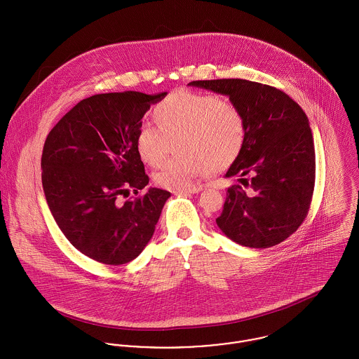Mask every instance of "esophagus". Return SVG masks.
<instances>
[{
	"instance_id": "1",
	"label": "esophagus",
	"mask_w": 359,
	"mask_h": 359,
	"mask_svg": "<svg viewBox=\"0 0 359 359\" xmlns=\"http://www.w3.org/2000/svg\"><path fill=\"white\" fill-rule=\"evenodd\" d=\"M202 191V187L201 186H196V187H190V189H184V190H177V191H173L175 194H196Z\"/></svg>"
}]
</instances>
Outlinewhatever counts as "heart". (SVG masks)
<instances>
[{"mask_svg": "<svg viewBox=\"0 0 359 359\" xmlns=\"http://www.w3.org/2000/svg\"><path fill=\"white\" fill-rule=\"evenodd\" d=\"M158 124H143L135 135L139 158L160 165L176 142L179 156L168 160L154 173L157 186L166 190L191 187L201 176L231 165L242 153L248 123L245 113L219 95L175 91L154 108Z\"/></svg>", "mask_w": 359, "mask_h": 359, "instance_id": "obj_1", "label": "heart"}]
</instances>
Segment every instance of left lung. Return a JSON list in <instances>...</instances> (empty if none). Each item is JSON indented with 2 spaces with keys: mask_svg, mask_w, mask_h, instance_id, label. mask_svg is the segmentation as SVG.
I'll return each instance as SVG.
<instances>
[{
  "mask_svg": "<svg viewBox=\"0 0 359 359\" xmlns=\"http://www.w3.org/2000/svg\"><path fill=\"white\" fill-rule=\"evenodd\" d=\"M189 84L228 95L248 123L243 150L225 176H239L250 191L241 184L226 190L217 225L242 246H276L301 226L314 191L316 153L306 113L285 93L262 83L216 79Z\"/></svg>",
  "mask_w": 359,
  "mask_h": 359,
  "instance_id": "obj_1",
  "label": "left lung"
}]
</instances>
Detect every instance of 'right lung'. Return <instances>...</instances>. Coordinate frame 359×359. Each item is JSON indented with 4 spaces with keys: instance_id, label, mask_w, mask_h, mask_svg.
<instances>
[{
    "instance_id": "1",
    "label": "right lung",
    "mask_w": 359,
    "mask_h": 359,
    "mask_svg": "<svg viewBox=\"0 0 359 359\" xmlns=\"http://www.w3.org/2000/svg\"><path fill=\"white\" fill-rule=\"evenodd\" d=\"M166 93L95 94L78 102L43 144L42 184L58 228L71 245L105 265L135 259L154 233L169 191L149 189L135 149L143 114Z\"/></svg>"
}]
</instances>
